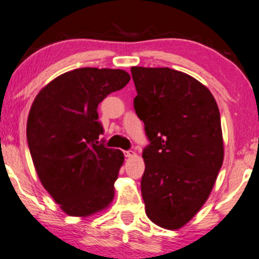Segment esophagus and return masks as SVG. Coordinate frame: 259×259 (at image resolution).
<instances>
[{
  "mask_svg": "<svg viewBox=\"0 0 259 259\" xmlns=\"http://www.w3.org/2000/svg\"><path fill=\"white\" fill-rule=\"evenodd\" d=\"M125 156L127 158H133V157H137V153L134 151L130 150V151H125Z\"/></svg>",
  "mask_w": 259,
  "mask_h": 259,
  "instance_id": "1",
  "label": "esophagus"
}]
</instances>
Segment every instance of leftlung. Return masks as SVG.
I'll return each mask as SVG.
<instances>
[{
  "instance_id": "8db88e82",
  "label": "left lung",
  "mask_w": 259,
  "mask_h": 259,
  "mask_svg": "<svg viewBox=\"0 0 259 259\" xmlns=\"http://www.w3.org/2000/svg\"><path fill=\"white\" fill-rule=\"evenodd\" d=\"M145 125L142 195L149 219L179 230L209 197L224 162L220 112L209 89L169 68H131Z\"/></svg>"
}]
</instances>
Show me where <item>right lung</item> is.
<instances>
[{
	"label": "right lung",
	"instance_id": "right-lung-1",
	"mask_svg": "<svg viewBox=\"0 0 259 259\" xmlns=\"http://www.w3.org/2000/svg\"><path fill=\"white\" fill-rule=\"evenodd\" d=\"M125 70L80 68L40 90L27 119V142L42 187L70 217L107 209L125 157L99 142L103 128L97 106L122 89Z\"/></svg>",
	"mask_w": 259,
	"mask_h": 259
}]
</instances>
